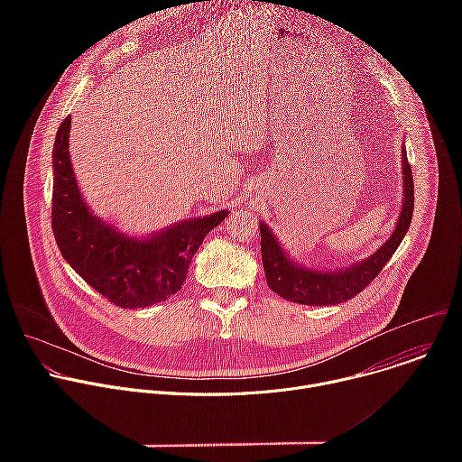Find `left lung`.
Returning a JSON list of instances; mask_svg holds the SVG:
<instances>
[{
    "label": "left lung",
    "mask_w": 462,
    "mask_h": 462,
    "mask_svg": "<svg viewBox=\"0 0 462 462\" xmlns=\"http://www.w3.org/2000/svg\"><path fill=\"white\" fill-rule=\"evenodd\" d=\"M402 166H404V205L402 214L399 217L397 228L393 236L380 246L369 259L353 265L346 271L335 273H318L298 267L282 250L280 243L273 236V232L259 225L261 232V259L263 269H265L269 287L280 294L283 300L301 303V305H337L344 303L356 294H360L385 267L394 250L402 243L413 217L415 205V186L413 173L408 162L406 150L402 152Z\"/></svg>",
    "instance_id": "left-lung-1"
}]
</instances>
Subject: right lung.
<instances>
[{
  "instance_id": "obj_1",
  "label": "right lung",
  "mask_w": 462,
  "mask_h": 462,
  "mask_svg": "<svg viewBox=\"0 0 462 462\" xmlns=\"http://www.w3.org/2000/svg\"><path fill=\"white\" fill-rule=\"evenodd\" d=\"M69 129L71 116H65L52 148L51 223L63 259L120 309L148 307L177 294L191 257L228 212L179 223L150 239L122 236L95 217L82 199L69 159Z\"/></svg>"
}]
</instances>
